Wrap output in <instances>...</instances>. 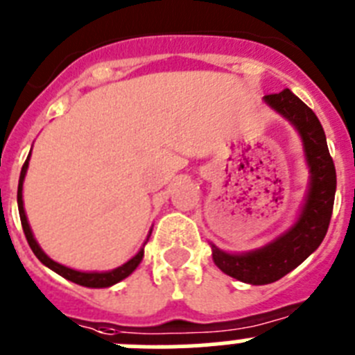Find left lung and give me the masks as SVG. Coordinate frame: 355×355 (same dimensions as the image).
Listing matches in <instances>:
<instances>
[{"instance_id": "1", "label": "left lung", "mask_w": 355, "mask_h": 355, "mask_svg": "<svg viewBox=\"0 0 355 355\" xmlns=\"http://www.w3.org/2000/svg\"><path fill=\"white\" fill-rule=\"evenodd\" d=\"M264 101L289 119L300 131L312 180L297 223L273 243L248 254H226L211 245L215 264L230 277L252 286L277 282L317 250L329 227L336 193L333 157L322 124L312 108H308L289 89L278 94H266Z\"/></svg>"}]
</instances>
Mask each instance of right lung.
I'll return each mask as SVG.
<instances>
[{
    "instance_id": "add662e5",
    "label": "right lung",
    "mask_w": 355,
    "mask_h": 355,
    "mask_svg": "<svg viewBox=\"0 0 355 355\" xmlns=\"http://www.w3.org/2000/svg\"><path fill=\"white\" fill-rule=\"evenodd\" d=\"M28 161H29V155H28V159H26L24 166H22L21 178H19L17 205H19V215H21V224H22V230H24L26 240H28L29 247H31V250L35 252V256L38 257V259L42 261L45 266L51 268L52 271H55L58 275L64 277L66 280H69V282H75V284H78V286H84V287H110V286H114V284L124 280L125 277H129L132 271L137 270V266L141 263V259H144V248H141L140 252L132 257L131 261H128L125 264H122V266L115 268V270H112V271H105V273H84V271L71 270V268L62 266V264L55 263V261H52L51 257L45 256V252H43L42 248H40V245L36 243L35 236H33L31 227H29L28 218H26V214H24V205H22V182H24L26 170H28ZM148 236H150V234H148Z\"/></svg>"
}]
</instances>
